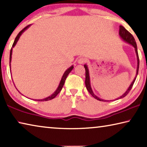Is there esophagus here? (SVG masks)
<instances>
[{"label": "esophagus", "mask_w": 147, "mask_h": 147, "mask_svg": "<svg viewBox=\"0 0 147 147\" xmlns=\"http://www.w3.org/2000/svg\"><path fill=\"white\" fill-rule=\"evenodd\" d=\"M86 61V59L83 58V57H80V58H79L78 59V63L79 64H82L84 63H85Z\"/></svg>", "instance_id": "obj_1"}]
</instances>
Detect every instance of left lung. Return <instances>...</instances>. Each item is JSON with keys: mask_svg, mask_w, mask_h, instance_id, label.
<instances>
[{"mask_svg": "<svg viewBox=\"0 0 147 147\" xmlns=\"http://www.w3.org/2000/svg\"><path fill=\"white\" fill-rule=\"evenodd\" d=\"M119 36L121 37V38L123 39L124 41H125L126 43H127L128 44L131 45L134 47V48L135 49V51H136V56H137V61H138V65H137V71H136V76L135 78H134V80L131 84H130V86H129V88H128L126 91L124 93L123 95L121 96L120 97H119L117 98H116L115 100H118V99H120L124 97V96H126L128 94V93L130 92V91L131 90V88L134 85V82H135V80L137 78V76H138V71H139V56H138V48H137V44L136 42L135 41V39L133 37L132 35H131L130 32H129L127 30H126L124 26H119ZM84 67H85L86 69V80H85V84H86V88L88 89V91L89 92L92 96H93L94 98H96V100H100V101H111V100H104V99H100V98H98L97 96H96L95 94H94L93 90H92L91 87V84H90V76H89V69L88 67V65L86 64L84 65Z\"/></svg>", "mask_w": 147, "mask_h": 147, "instance_id": "obj_1", "label": "left lung"}]
</instances>
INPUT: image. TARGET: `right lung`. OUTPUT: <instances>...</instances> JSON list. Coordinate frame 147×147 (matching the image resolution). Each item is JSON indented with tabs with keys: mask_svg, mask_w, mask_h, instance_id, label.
Segmentation results:
<instances>
[{
	"mask_svg": "<svg viewBox=\"0 0 147 147\" xmlns=\"http://www.w3.org/2000/svg\"><path fill=\"white\" fill-rule=\"evenodd\" d=\"M30 25H31V24H29V25L26 26L25 28L22 30H21V32H20L18 34V35H17V37L16 38V39H15V41H14V42H13V45H12V47H11V50H10V54H9V68H10V70H11V60L12 49H13V47H14L15 46H16V45L17 44V42L18 41L19 39V38H20V36H21L22 34H23V32H24V31H25L27 28H29L30 26ZM73 68H74L73 65H72L71 67H70L67 69V70H66L65 71L64 74H63V76H62V78H61V80H60V82H59V86H58V88L56 89V90L55 91H54V93H53V94H52L51 96H48V97H46V98H43V99H38V100H37V101H47V100H52V99H53L54 98H55L56 96H57V94H58L59 93V92L61 91V89H62V88H63V85H64L65 81L67 77L68 74L71 73V71L72 70H73ZM14 86H15V85H14Z\"/></svg>",
	"mask_w": 147,
	"mask_h": 147,
	"instance_id": "right-lung-1",
	"label": "right lung"
}]
</instances>
